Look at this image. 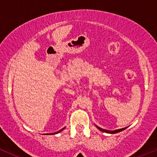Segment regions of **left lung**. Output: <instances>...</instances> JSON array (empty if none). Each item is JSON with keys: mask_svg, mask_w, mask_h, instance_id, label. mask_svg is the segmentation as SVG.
Returning a JSON list of instances; mask_svg holds the SVG:
<instances>
[{"mask_svg": "<svg viewBox=\"0 0 157 157\" xmlns=\"http://www.w3.org/2000/svg\"><path fill=\"white\" fill-rule=\"evenodd\" d=\"M96 128H98L99 130H101V131H102V132H107V133H111V134L117 133V132L122 131V130H124V129H126V128H122V129H119V130H113V131H109V130H104V129H102V128H99V127H98V126H96Z\"/></svg>", "mask_w": 157, "mask_h": 157, "instance_id": "obj_1", "label": "left lung"}]
</instances>
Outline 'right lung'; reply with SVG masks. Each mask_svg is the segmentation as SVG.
Wrapping results in <instances>:
<instances>
[{
    "mask_svg": "<svg viewBox=\"0 0 157 157\" xmlns=\"http://www.w3.org/2000/svg\"><path fill=\"white\" fill-rule=\"evenodd\" d=\"M65 128H62V129H61V130H59V131H58V132H55V133H51V134H52V135H53V134H56V133H58V132H61V131H62V130H64V129ZM49 135H50V134H49Z\"/></svg>",
    "mask_w": 157,
    "mask_h": 157,
    "instance_id": "add662e5",
    "label": "right lung"
}]
</instances>
